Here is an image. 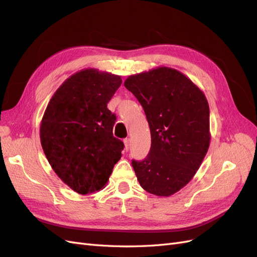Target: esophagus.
<instances>
[{
	"label": "esophagus",
	"mask_w": 257,
	"mask_h": 257,
	"mask_svg": "<svg viewBox=\"0 0 257 257\" xmlns=\"http://www.w3.org/2000/svg\"><path fill=\"white\" fill-rule=\"evenodd\" d=\"M124 146H125V150L127 151V150L130 149V146H131L130 138H125V139H124Z\"/></svg>",
	"instance_id": "obj_1"
}]
</instances>
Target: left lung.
Segmentation results:
<instances>
[{"instance_id": "left-lung-1", "label": "left lung", "mask_w": 257, "mask_h": 257, "mask_svg": "<svg viewBox=\"0 0 257 257\" xmlns=\"http://www.w3.org/2000/svg\"><path fill=\"white\" fill-rule=\"evenodd\" d=\"M124 87L143 106L151 133L147 158L132 165L148 193L168 197L195 176L209 149L208 100L189 77L159 66L128 76Z\"/></svg>"}]
</instances>
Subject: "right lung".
<instances>
[{
	"instance_id": "obj_1",
	"label": "right lung",
	"mask_w": 257,
	"mask_h": 257,
	"mask_svg": "<svg viewBox=\"0 0 257 257\" xmlns=\"http://www.w3.org/2000/svg\"><path fill=\"white\" fill-rule=\"evenodd\" d=\"M121 76L96 68L73 74L54 92L40 127L41 144L54 173L74 192L104 189L124 145L113 137L115 115L107 104Z\"/></svg>"
}]
</instances>
